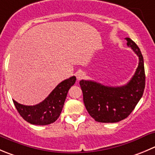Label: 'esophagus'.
<instances>
[{
    "mask_svg": "<svg viewBox=\"0 0 155 155\" xmlns=\"http://www.w3.org/2000/svg\"><path fill=\"white\" fill-rule=\"evenodd\" d=\"M76 76L78 80H80V79H82L85 76V73L83 71H82V70H79V71H77L76 73Z\"/></svg>",
    "mask_w": 155,
    "mask_h": 155,
    "instance_id": "34e87169",
    "label": "esophagus"
}]
</instances>
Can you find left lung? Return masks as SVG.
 Returning a JSON list of instances; mask_svg holds the SVG:
<instances>
[{"instance_id":"8db88e82","label":"left lung","mask_w":155,"mask_h":155,"mask_svg":"<svg viewBox=\"0 0 155 155\" xmlns=\"http://www.w3.org/2000/svg\"><path fill=\"white\" fill-rule=\"evenodd\" d=\"M127 45L139 57V66L130 82L122 86H107L90 80L79 82L85 108L94 120L117 123L127 118L143 94L145 74L143 57L137 45L126 38Z\"/></svg>"}]
</instances>
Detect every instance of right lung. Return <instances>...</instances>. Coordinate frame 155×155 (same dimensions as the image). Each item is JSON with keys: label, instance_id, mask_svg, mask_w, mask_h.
I'll list each match as a JSON object with an SVG mask.
<instances>
[{"label": "right lung", "instance_id": "right-lung-1", "mask_svg": "<svg viewBox=\"0 0 155 155\" xmlns=\"http://www.w3.org/2000/svg\"><path fill=\"white\" fill-rule=\"evenodd\" d=\"M76 80V76H72L61 82L43 101L38 104L27 106L14 100L13 101L21 117L29 124L38 126L53 124L61 115L69 89Z\"/></svg>", "mask_w": 155, "mask_h": 155}]
</instances>
